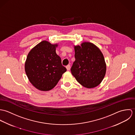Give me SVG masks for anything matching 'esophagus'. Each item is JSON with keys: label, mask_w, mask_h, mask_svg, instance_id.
<instances>
[{"label": "esophagus", "mask_w": 135, "mask_h": 135, "mask_svg": "<svg viewBox=\"0 0 135 135\" xmlns=\"http://www.w3.org/2000/svg\"><path fill=\"white\" fill-rule=\"evenodd\" d=\"M66 70L68 71H69L70 70V68H71V66L70 65H68L66 66Z\"/></svg>", "instance_id": "obj_1"}]
</instances>
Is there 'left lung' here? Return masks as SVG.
I'll use <instances>...</instances> for the list:
<instances>
[{"label":"left lung","mask_w":135,"mask_h":135,"mask_svg":"<svg viewBox=\"0 0 135 135\" xmlns=\"http://www.w3.org/2000/svg\"><path fill=\"white\" fill-rule=\"evenodd\" d=\"M74 47L75 60L71 69L72 74L84 87H96L106 73L107 66L102 52L90 42H83Z\"/></svg>","instance_id":"obj_1"}]
</instances>
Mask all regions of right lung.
Listing matches in <instances>:
<instances>
[{"label": "right lung", "mask_w": 135, "mask_h": 135, "mask_svg": "<svg viewBox=\"0 0 135 135\" xmlns=\"http://www.w3.org/2000/svg\"><path fill=\"white\" fill-rule=\"evenodd\" d=\"M58 44L43 40L33 48L25 62V71L30 83L37 89L48 91L58 84L66 71L56 54Z\"/></svg>", "instance_id": "add662e5"}]
</instances>
